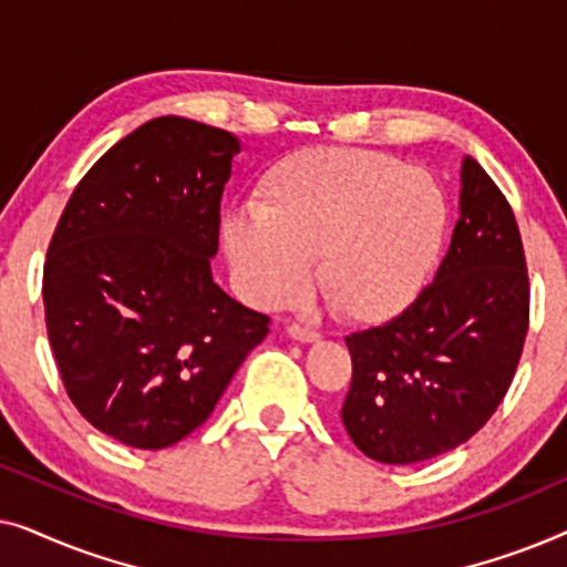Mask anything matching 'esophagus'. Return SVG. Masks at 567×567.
Returning a JSON list of instances; mask_svg holds the SVG:
<instances>
[{
	"instance_id": "esophagus-1",
	"label": "esophagus",
	"mask_w": 567,
	"mask_h": 567,
	"mask_svg": "<svg viewBox=\"0 0 567 567\" xmlns=\"http://www.w3.org/2000/svg\"><path fill=\"white\" fill-rule=\"evenodd\" d=\"M289 336L299 340V343H315V340H320V332L305 328V324H289Z\"/></svg>"
}]
</instances>
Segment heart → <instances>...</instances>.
<instances>
[{"label": "heart", "mask_w": 567, "mask_h": 567, "mask_svg": "<svg viewBox=\"0 0 567 567\" xmlns=\"http://www.w3.org/2000/svg\"><path fill=\"white\" fill-rule=\"evenodd\" d=\"M446 200L436 181L386 154L309 146L274 162L255 212L224 221L239 291L258 307L315 284L332 312L377 322L400 312L436 262Z\"/></svg>", "instance_id": "obj_1"}]
</instances>
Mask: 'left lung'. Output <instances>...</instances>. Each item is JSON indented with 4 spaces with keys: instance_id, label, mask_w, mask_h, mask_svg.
I'll use <instances>...</instances> for the list:
<instances>
[{
    "instance_id": "left-lung-1",
    "label": "left lung",
    "mask_w": 567,
    "mask_h": 567,
    "mask_svg": "<svg viewBox=\"0 0 567 567\" xmlns=\"http://www.w3.org/2000/svg\"><path fill=\"white\" fill-rule=\"evenodd\" d=\"M526 330L529 274L516 216L491 175L464 157L460 221L433 281L390 322L346 338L348 436L382 464L452 452L506 398Z\"/></svg>"
}]
</instances>
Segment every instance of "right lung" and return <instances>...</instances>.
<instances>
[{"label":"right lung","instance_id":"obj_1","mask_svg":"<svg viewBox=\"0 0 567 567\" xmlns=\"http://www.w3.org/2000/svg\"><path fill=\"white\" fill-rule=\"evenodd\" d=\"M239 142L162 115L76 185L43 266L45 328L74 408L121 444L165 449L212 415L270 317L212 278Z\"/></svg>","mask_w":567,"mask_h":567}]
</instances>
